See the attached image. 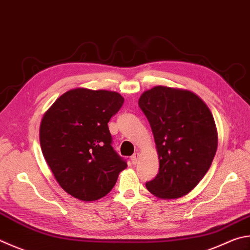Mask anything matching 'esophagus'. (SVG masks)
Listing matches in <instances>:
<instances>
[{
    "mask_svg": "<svg viewBox=\"0 0 250 250\" xmlns=\"http://www.w3.org/2000/svg\"><path fill=\"white\" fill-rule=\"evenodd\" d=\"M139 156H140V154L139 153H134L132 156H131V162H132V164L133 165H135L138 163V161H139Z\"/></svg>",
    "mask_w": 250,
    "mask_h": 250,
    "instance_id": "1",
    "label": "esophagus"
}]
</instances>
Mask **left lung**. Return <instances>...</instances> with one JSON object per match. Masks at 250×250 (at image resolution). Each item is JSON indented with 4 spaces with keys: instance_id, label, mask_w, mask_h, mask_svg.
<instances>
[{
    "instance_id": "1",
    "label": "left lung",
    "mask_w": 250,
    "mask_h": 250,
    "mask_svg": "<svg viewBox=\"0 0 250 250\" xmlns=\"http://www.w3.org/2000/svg\"><path fill=\"white\" fill-rule=\"evenodd\" d=\"M139 106L151 125L160 170L146 188L162 199L189 193L210 168L217 148L214 119L202 99L187 89L155 86Z\"/></svg>"
}]
</instances>
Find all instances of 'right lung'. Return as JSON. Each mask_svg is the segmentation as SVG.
Masks as SVG:
<instances>
[{"label":"right lung","instance_id":"add662e5","mask_svg":"<svg viewBox=\"0 0 250 250\" xmlns=\"http://www.w3.org/2000/svg\"><path fill=\"white\" fill-rule=\"evenodd\" d=\"M125 99L110 90L74 88L43 115L39 139L44 160L61 188L82 201L110 192L126 162L111 146L110 118Z\"/></svg>","mask_w":250,"mask_h":250}]
</instances>
